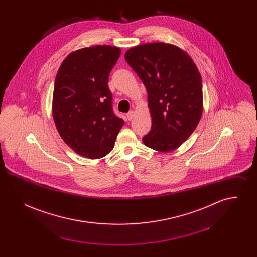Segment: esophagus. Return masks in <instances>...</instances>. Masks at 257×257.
Listing matches in <instances>:
<instances>
[{
    "mask_svg": "<svg viewBox=\"0 0 257 257\" xmlns=\"http://www.w3.org/2000/svg\"><path fill=\"white\" fill-rule=\"evenodd\" d=\"M135 112L133 110H131V111H129L128 113H127V118H128V120H131L133 117H134Z\"/></svg>",
    "mask_w": 257,
    "mask_h": 257,
    "instance_id": "34e87169",
    "label": "esophagus"
}]
</instances>
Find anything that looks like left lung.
Listing matches in <instances>:
<instances>
[{
  "label": "left lung",
  "instance_id": "1",
  "mask_svg": "<svg viewBox=\"0 0 257 257\" xmlns=\"http://www.w3.org/2000/svg\"><path fill=\"white\" fill-rule=\"evenodd\" d=\"M124 57L147 90L152 126L144 144L160 152L180 147L202 115V83L196 63L184 50L164 42L135 46Z\"/></svg>",
  "mask_w": 257,
  "mask_h": 257
}]
</instances>
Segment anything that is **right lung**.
<instances>
[{"label": "right lung", "instance_id": "right-lung-1", "mask_svg": "<svg viewBox=\"0 0 257 257\" xmlns=\"http://www.w3.org/2000/svg\"><path fill=\"white\" fill-rule=\"evenodd\" d=\"M121 50L94 45L71 52L58 70L53 92L54 122L76 153L99 159L110 153L124 121L114 115L108 81Z\"/></svg>", "mask_w": 257, "mask_h": 257}]
</instances>
